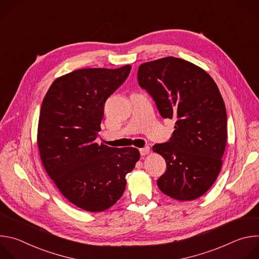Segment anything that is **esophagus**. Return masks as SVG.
Wrapping results in <instances>:
<instances>
[{
    "instance_id": "esophagus-1",
    "label": "esophagus",
    "mask_w": 259,
    "mask_h": 259,
    "mask_svg": "<svg viewBox=\"0 0 259 259\" xmlns=\"http://www.w3.org/2000/svg\"><path fill=\"white\" fill-rule=\"evenodd\" d=\"M149 153H150V147L149 146H145V147H143V149H140V155L141 156H146Z\"/></svg>"
}]
</instances>
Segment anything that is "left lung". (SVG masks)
Returning <instances> with one entry per match:
<instances>
[{
	"label": "left lung",
	"mask_w": 259,
	"mask_h": 259,
	"mask_svg": "<svg viewBox=\"0 0 259 259\" xmlns=\"http://www.w3.org/2000/svg\"><path fill=\"white\" fill-rule=\"evenodd\" d=\"M137 79L161 116L176 120L170 140L153 146L167 164L160 191L178 201L200 198L216 180L227 144L226 105L216 83L203 68L172 56L140 64Z\"/></svg>",
	"instance_id": "left-lung-1"
}]
</instances>
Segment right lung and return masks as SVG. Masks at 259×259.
<instances>
[{
	"label": "right lung",
	"instance_id": "right-lung-1",
	"mask_svg": "<svg viewBox=\"0 0 259 259\" xmlns=\"http://www.w3.org/2000/svg\"><path fill=\"white\" fill-rule=\"evenodd\" d=\"M131 65L83 68L57 78L47 91L39 118L42 164L71 204L89 212L115 205L126 189V175L140 158L135 147L95 142L105 100L127 79Z\"/></svg>",
	"mask_w": 259,
	"mask_h": 259
}]
</instances>
